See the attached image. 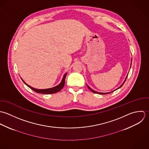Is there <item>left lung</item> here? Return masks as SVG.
I'll return each instance as SVG.
<instances>
[{"mask_svg": "<svg viewBox=\"0 0 149 149\" xmlns=\"http://www.w3.org/2000/svg\"><path fill=\"white\" fill-rule=\"evenodd\" d=\"M131 62H132V60H131ZM127 77H128V75H127V76L126 77V78H125V80H124V81L123 82V83L121 84V85L118 88V89H116V90H115L114 91H115V90H116L119 89V88H120L123 85V84H124V82H125V80H126V79H127ZM88 86V88L90 90H91V91H92L93 93H97V94H108V93H112V91H111V92H109V93H100V92H97V91H94V90H93L91 89L90 88L89 86H88V85H87Z\"/></svg>", "mask_w": 149, "mask_h": 149, "instance_id": "obj_1", "label": "left lung"}]
</instances>
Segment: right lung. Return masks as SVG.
Here are the masks:
<instances>
[{
    "mask_svg": "<svg viewBox=\"0 0 149 149\" xmlns=\"http://www.w3.org/2000/svg\"><path fill=\"white\" fill-rule=\"evenodd\" d=\"M67 73H65L64 74L61 82L60 83V84H59L58 85H57L56 86H55L54 88H49V89H37L33 88L30 86L29 85H28V84H26L24 82V81L22 78L21 79H22V81L24 82V83L26 85H27L29 88H30L31 90H33V91H34L35 92H37V93H41V94H54V93H56L59 92V91H60L63 88V87L64 86V84H65V77L67 75Z\"/></svg>",
    "mask_w": 149,
    "mask_h": 149,
    "instance_id": "right-lung-1",
    "label": "right lung"
}]
</instances>
